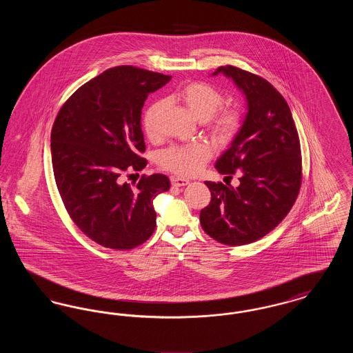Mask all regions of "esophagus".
Masks as SVG:
<instances>
[{"label":"esophagus","mask_w":353,"mask_h":353,"mask_svg":"<svg viewBox=\"0 0 353 353\" xmlns=\"http://www.w3.org/2000/svg\"><path fill=\"white\" fill-rule=\"evenodd\" d=\"M170 183L173 186H185V185L189 184V180L183 179V177H172Z\"/></svg>","instance_id":"34e87169"}]
</instances>
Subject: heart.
Listing matches in <instances>:
<instances>
[{"instance_id":"b5f03b06","label":"heart","mask_w":353,"mask_h":353,"mask_svg":"<svg viewBox=\"0 0 353 353\" xmlns=\"http://www.w3.org/2000/svg\"><path fill=\"white\" fill-rule=\"evenodd\" d=\"M179 101L201 121H206L210 134L222 144L234 139L242 127V112L238 108H222L223 95L219 88L205 82H189L177 94ZM164 101H154L145 108L141 124L148 139L157 140L161 134L160 118ZM212 156V150L203 143L189 145H172L161 152L159 163L161 168L181 176H192L201 170Z\"/></svg>"}]
</instances>
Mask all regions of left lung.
<instances>
[{"label": "left lung", "mask_w": 353, "mask_h": 353, "mask_svg": "<svg viewBox=\"0 0 353 353\" xmlns=\"http://www.w3.org/2000/svg\"><path fill=\"white\" fill-rule=\"evenodd\" d=\"M243 91L248 114L216 163L221 174L238 173L239 185L205 181L212 200L200 213L202 229L219 243L241 246L275 229L291 210L302 185L301 141L291 110L279 91L259 75L221 66Z\"/></svg>", "instance_id": "left-lung-1"}]
</instances>
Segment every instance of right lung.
Listing matches in <instances>:
<instances>
[{
	"label": "right lung",
	"instance_id": "1",
	"mask_svg": "<svg viewBox=\"0 0 353 353\" xmlns=\"http://www.w3.org/2000/svg\"><path fill=\"white\" fill-rule=\"evenodd\" d=\"M134 66L108 68L79 87L61 107L51 130V160L70 219L108 249L131 250L156 228L153 200L170 188L165 174H143L131 186L127 170L147 160L141 108L151 92L170 81Z\"/></svg>",
	"mask_w": 353,
	"mask_h": 353
}]
</instances>
